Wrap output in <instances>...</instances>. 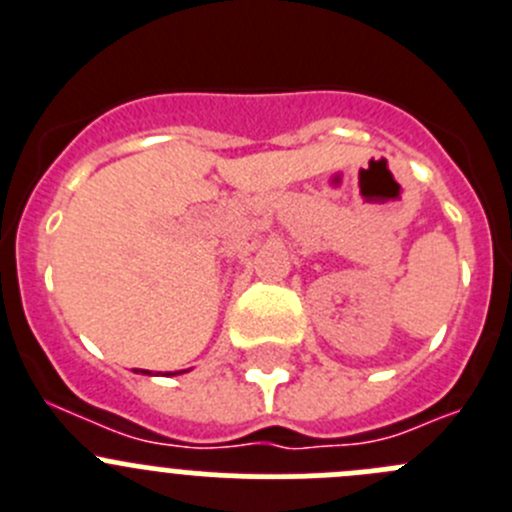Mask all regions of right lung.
<instances>
[{
    "mask_svg": "<svg viewBox=\"0 0 512 512\" xmlns=\"http://www.w3.org/2000/svg\"><path fill=\"white\" fill-rule=\"evenodd\" d=\"M143 374H150L148 369H143ZM173 374H183V372H168V377H173Z\"/></svg>",
    "mask_w": 512,
    "mask_h": 512,
    "instance_id": "right-lung-1",
    "label": "right lung"
}]
</instances>
